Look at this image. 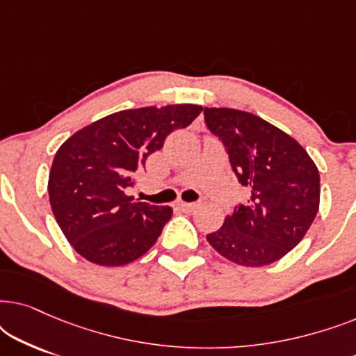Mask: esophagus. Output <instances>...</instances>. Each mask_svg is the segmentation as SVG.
Segmentation results:
<instances>
[{
	"label": "esophagus",
	"instance_id": "obj_1",
	"mask_svg": "<svg viewBox=\"0 0 356 356\" xmlns=\"http://www.w3.org/2000/svg\"><path fill=\"white\" fill-rule=\"evenodd\" d=\"M178 207L183 209L184 212H193L199 207V202H179Z\"/></svg>",
	"mask_w": 356,
	"mask_h": 356
}]
</instances>
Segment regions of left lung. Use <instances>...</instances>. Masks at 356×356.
Instances as JSON below:
<instances>
[{
  "mask_svg": "<svg viewBox=\"0 0 356 356\" xmlns=\"http://www.w3.org/2000/svg\"><path fill=\"white\" fill-rule=\"evenodd\" d=\"M204 121L225 147L238 181L251 193L207 241L240 266L279 261L298 245L318 213V167L293 138L248 111L204 108Z\"/></svg>",
  "mask_w": 356,
  "mask_h": 356,
  "instance_id": "1",
  "label": "left lung"
}]
</instances>
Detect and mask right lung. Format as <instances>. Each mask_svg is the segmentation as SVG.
I'll return each instance as SVG.
<instances>
[{
    "label": "right lung",
    "instance_id": "obj_1",
    "mask_svg": "<svg viewBox=\"0 0 356 356\" xmlns=\"http://www.w3.org/2000/svg\"><path fill=\"white\" fill-rule=\"evenodd\" d=\"M201 111L191 104L123 110L77 131L58 149L48 178L51 211L84 259L124 266L154 246L172 207L139 202L126 189L136 186V173L167 136Z\"/></svg>",
    "mask_w": 356,
    "mask_h": 356
}]
</instances>
